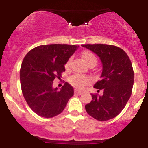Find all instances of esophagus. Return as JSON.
Returning a JSON list of instances; mask_svg holds the SVG:
<instances>
[{
	"label": "esophagus",
	"instance_id": "34e87169",
	"mask_svg": "<svg viewBox=\"0 0 148 148\" xmlns=\"http://www.w3.org/2000/svg\"><path fill=\"white\" fill-rule=\"evenodd\" d=\"M75 93H76V94L78 95H82L83 93H84V92L83 91H81V90H75Z\"/></svg>",
	"mask_w": 148,
	"mask_h": 148
}]
</instances>
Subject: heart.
Instances as JSON below:
<instances>
[{
	"instance_id": "heart-1",
	"label": "heart",
	"mask_w": 148,
	"mask_h": 148,
	"mask_svg": "<svg viewBox=\"0 0 148 148\" xmlns=\"http://www.w3.org/2000/svg\"><path fill=\"white\" fill-rule=\"evenodd\" d=\"M82 57L84 59L85 62L87 63L88 65H91V64H95L97 62V59L95 56L90 51H86L82 53ZM71 60L72 58H69L66 62L65 64H64V67L65 69H68L69 66H70ZM90 81V78L87 76L81 75V74H74L71 76L69 78V83L72 85L74 87L76 88H79V89H82L84 88L86 85H88Z\"/></svg>"
}]
</instances>
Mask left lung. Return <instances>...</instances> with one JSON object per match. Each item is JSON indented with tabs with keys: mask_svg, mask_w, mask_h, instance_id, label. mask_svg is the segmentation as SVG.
<instances>
[{
	"mask_svg": "<svg viewBox=\"0 0 148 148\" xmlns=\"http://www.w3.org/2000/svg\"><path fill=\"white\" fill-rule=\"evenodd\" d=\"M99 57L102 62L100 80L94 88L103 90V95H92V101L85 106L90 116L99 121L114 118L130 99L134 85L132 62L125 51L116 46L96 44L82 45Z\"/></svg>",
	"mask_w": 148,
	"mask_h": 148,
	"instance_id": "1",
	"label": "left lung"
}]
</instances>
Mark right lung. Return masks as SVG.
Returning <instances> with one entry per match:
<instances>
[{
    "label": "right lung",
    "mask_w": 148,
    "mask_h": 148,
    "mask_svg": "<svg viewBox=\"0 0 148 148\" xmlns=\"http://www.w3.org/2000/svg\"><path fill=\"white\" fill-rule=\"evenodd\" d=\"M79 46L48 45L35 47L25 55L20 69L22 93L36 114L50 118L63 111L74 88L64 83L60 91L53 88L56 78L60 79L64 64Z\"/></svg>",
    "instance_id": "obj_1"
}]
</instances>
